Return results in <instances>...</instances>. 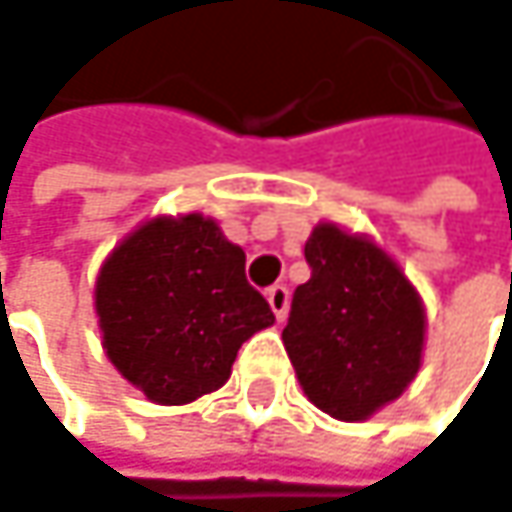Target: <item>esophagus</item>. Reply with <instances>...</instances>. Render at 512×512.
Returning a JSON list of instances; mask_svg holds the SVG:
<instances>
[{"instance_id": "1", "label": "esophagus", "mask_w": 512, "mask_h": 512, "mask_svg": "<svg viewBox=\"0 0 512 512\" xmlns=\"http://www.w3.org/2000/svg\"><path fill=\"white\" fill-rule=\"evenodd\" d=\"M265 297H268V303H271V309H274L276 320H285V314H288V288L285 285H271L268 291H265Z\"/></svg>"}]
</instances>
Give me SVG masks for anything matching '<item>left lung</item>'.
<instances>
[{
    "label": "left lung",
    "mask_w": 512,
    "mask_h": 512,
    "mask_svg": "<svg viewBox=\"0 0 512 512\" xmlns=\"http://www.w3.org/2000/svg\"><path fill=\"white\" fill-rule=\"evenodd\" d=\"M285 352L311 402L344 422L367 420L417 376L425 311L405 274L367 238L320 224L306 241Z\"/></svg>",
    "instance_id": "obj_1"
}]
</instances>
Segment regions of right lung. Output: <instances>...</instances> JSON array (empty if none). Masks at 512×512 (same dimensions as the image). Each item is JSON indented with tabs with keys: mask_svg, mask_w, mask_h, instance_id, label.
Listing matches in <instances>:
<instances>
[{
	"mask_svg": "<svg viewBox=\"0 0 512 512\" xmlns=\"http://www.w3.org/2000/svg\"><path fill=\"white\" fill-rule=\"evenodd\" d=\"M95 311L107 358L160 405L218 390L241 344L274 323L244 250L203 215L154 218L125 238L98 274Z\"/></svg>",
	"mask_w": 512,
	"mask_h": 512,
	"instance_id": "1",
	"label": "right lung"
}]
</instances>
